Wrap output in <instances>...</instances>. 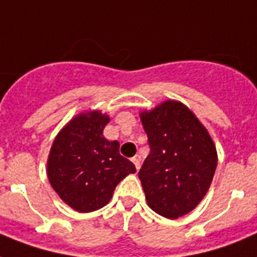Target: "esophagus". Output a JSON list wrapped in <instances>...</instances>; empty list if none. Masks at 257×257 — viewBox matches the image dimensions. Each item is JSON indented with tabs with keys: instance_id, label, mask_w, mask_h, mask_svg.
<instances>
[{
	"instance_id": "obj_1",
	"label": "esophagus",
	"mask_w": 257,
	"mask_h": 257,
	"mask_svg": "<svg viewBox=\"0 0 257 257\" xmlns=\"http://www.w3.org/2000/svg\"><path fill=\"white\" fill-rule=\"evenodd\" d=\"M132 163H133V164H135V167H136L137 171H139V169H140V157H139V156L133 157Z\"/></svg>"
}]
</instances>
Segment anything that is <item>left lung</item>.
<instances>
[{
    "mask_svg": "<svg viewBox=\"0 0 257 257\" xmlns=\"http://www.w3.org/2000/svg\"><path fill=\"white\" fill-rule=\"evenodd\" d=\"M151 148L139 172L147 203L167 219H177L201 201L211 185L217 155L209 133L177 101L141 113Z\"/></svg>",
    "mask_w": 257,
    "mask_h": 257,
    "instance_id": "obj_1",
    "label": "left lung"
}]
</instances>
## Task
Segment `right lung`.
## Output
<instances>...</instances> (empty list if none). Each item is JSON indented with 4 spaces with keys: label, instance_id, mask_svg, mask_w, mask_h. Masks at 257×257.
Masks as SVG:
<instances>
[{
    "label": "right lung",
    "instance_id": "obj_1",
    "mask_svg": "<svg viewBox=\"0 0 257 257\" xmlns=\"http://www.w3.org/2000/svg\"><path fill=\"white\" fill-rule=\"evenodd\" d=\"M109 117L101 112L82 113L56 137L49 160L50 185L69 207L78 212L100 209L112 199L121 180L136 168L121 156L118 141L102 136Z\"/></svg>",
    "mask_w": 257,
    "mask_h": 257
}]
</instances>
